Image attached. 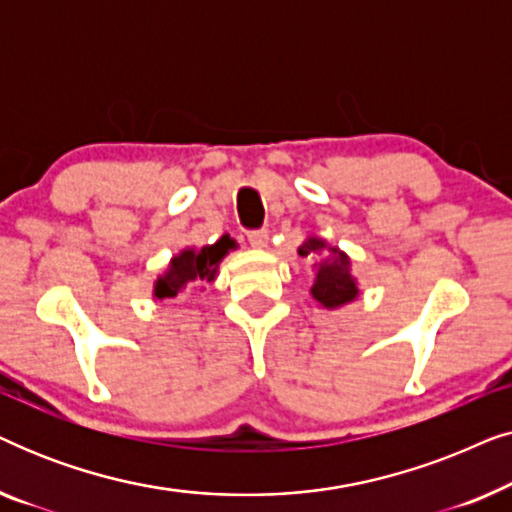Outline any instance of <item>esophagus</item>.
Listing matches in <instances>:
<instances>
[{
  "label": "esophagus",
  "instance_id": "1",
  "mask_svg": "<svg viewBox=\"0 0 512 512\" xmlns=\"http://www.w3.org/2000/svg\"><path fill=\"white\" fill-rule=\"evenodd\" d=\"M268 242H270V235H268V230H265V228L251 230V233H249V244L254 249H265V247H268Z\"/></svg>",
  "mask_w": 512,
  "mask_h": 512
}]
</instances>
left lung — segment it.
<instances>
[{
	"mask_svg": "<svg viewBox=\"0 0 512 512\" xmlns=\"http://www.w3.org/2000/svg\"><path fill=\"white\" fill-rule=\"evenodd\" d=\"M298 254L305 258L326 254L321 261H314V282L310 286L312 298L324 310H338V307L359 298V284L352 275V261L345 251L331 247L317 235H310L298 247Z\"/></svg>",
	"mask_w": 512,
	"mask_h": 512,
	"instance_id": "left-lung-1",
	"label": "left lung"
}]
</instances>
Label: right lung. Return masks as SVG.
Listing matches in <instances>:
<instances>
[{
    "mask_svg": "<svg viewBox=\"0 0 512 512\" xmlns=\"http://www.w3.org/2000/svg\"><path fill=\"white\" fill-rule=\"evenodd\" d=\"M237 249V242L230 235H223L214 244L205 247H186L172 256L163 275L153 282V300L177 298V293L186 286L198 289L200 284H209L216 279L219 263L228 256V251Z\"/></svg>",
    "mask_w": 512,
    "mask_h": 512,
    "instance_id": "right-lung-1",
    "label": "right lung"
}]
</instances>
